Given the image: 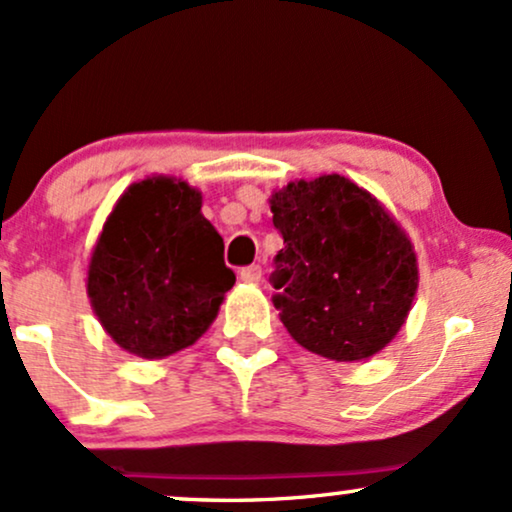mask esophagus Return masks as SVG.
I'll return each instance as SVG.
<instances>
[{"label":"esophagus","mask_w":512,"mask_h":512,"mask_svg":"<svg viewBox=\"0 0 512 512\" xmlns=\"http://www.w3.org/2000/svg\"><path fill=\"white\" fill-rule=\"evenodd\" d=\"M260 279H262L260 264H250V267L240 269V281H245V284H260Z\"/></svg>","instance_id":"esophagus-1"}]
</instances>
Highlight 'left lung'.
Segmentation results:
<instances>
[{
    "instance_id": "1",
    "label": "left lung",
    "mask_w": 512,
    "mask_h": 512,
    "mask_svg": "<svg viewBox=\"0 0 512 512\" xmlns=\"http://www.w3.org/2000/svg\"><path fill=\"white\" fill-rule=\"evenodd\" d=\"M269 207L284 248L272 274L281 322L330 361L380 354L407 320L419 264L390 211L344 175L289 182Z\"/></svg>"
}]
</instances>
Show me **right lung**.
<instances>
[{
	"mask_svg": "<svg viewBox=\"0 0 512 512\" xmlns=\"http://www.w3.org/2000/svg\"><path fill=\"white\" fill-rule=\"evenodd\" d=\"M233 284L223 238L202 214V192L168 175L122 192L86 274L103 330L142 358H166L195 344Z\"/></svg>",
	"mask_w": 512,
	"mask_h": 512,
	"instance_id": "obj_1",
	"label": "right lung"
}]
</instances>
